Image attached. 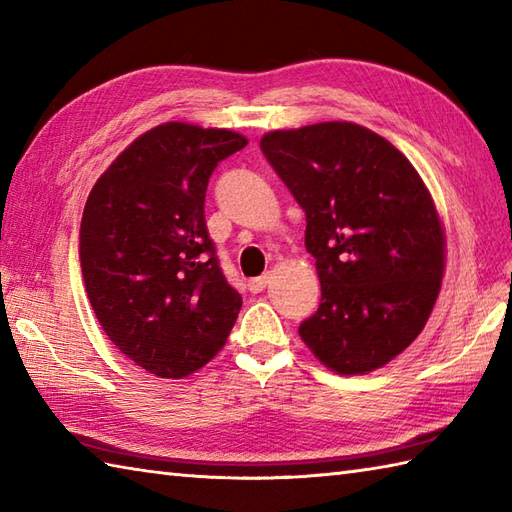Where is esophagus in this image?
<instances>
[{"instance_id": "esophagus-1", "label": "esophagus", "mask_w": 512, "mask_h": 512, "mask_svg": "<svg viewBox=\"0 0 512 512\" xmlns=\"http://www.w3.org/2000/svg\"><path fill=\"white\" fill-rule=\"evenodd\" d=\"M268 284H270V275L255 277V279L248 281V290H250V292H262Z\"/></svg>"}]
</instances>
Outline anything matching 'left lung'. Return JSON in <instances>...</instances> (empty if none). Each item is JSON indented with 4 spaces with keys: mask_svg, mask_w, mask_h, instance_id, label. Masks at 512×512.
<instances>
[{
    "mask_svg": "<svg viewBox=\"0 0 512 512\" xmlns=\"http://www.w3.org/2000/svg\"><path fill=\"white\" fill-rule=\"evenodd\" d=\"M306 213L319 310L299 325L312 354L352 376L387 365L422 332L444 273V228L400 151L356 123L277 129L259 140Z\"/></svg>",
    "mask_w": 512,
    "mask_h": 512,
    "instance_id": "obj_1",
    "label": "left lung"
}]
</instances>
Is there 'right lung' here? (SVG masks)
Instances as JSON below:
<instances>
[{
  "instance_id": "obj_1",
  "label": "right lung",
  "mask_w": 512,
  "mask_h": 512,
  "mask_svg": "<svg viewBox=\"0 0 512 512\" xmlns=\"http://www.w3.org/2000/svg\"><path fill=\"white\" fill-rule=\"evenodd\" d=\"M248 140L162 123L138 136L85 202L79 257L92 310L129 361L182 378L222 350L242 308L204 222L217 162Z\"/></svg>"
}]
</instances>
